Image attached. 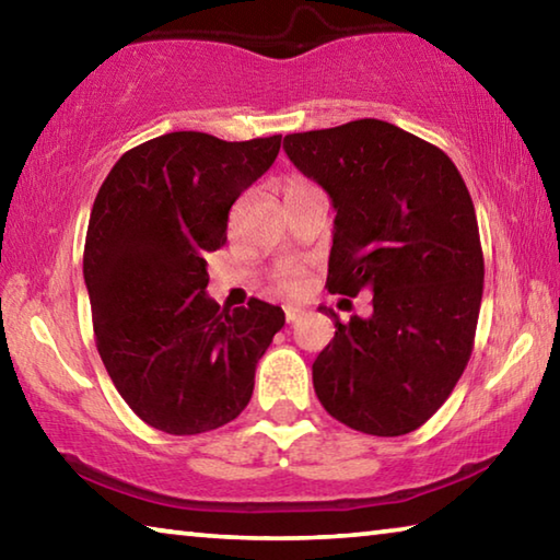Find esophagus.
Instances as JSON below:
<instances>
[{
  "mask_svg": "<svg viewBox=\"0 0 560 560\" xmlns=\"http://www.w3.org/2000/svg\"><path fill=\"white\" fill-rule=\"evenodd\" d=\"M283 314H287L289 324H293V320H299L303 316V308L301 306H287V308H283Z\"/></svg>",
  "mask_w": 560,
  "mask_h": 560,
  "instance_id": "1",
  "label": "esophagus"
}]
</instances>
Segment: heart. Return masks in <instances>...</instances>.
<instances>
[{
  "label": "heart",
  "mask_w": 560,
  "mask_h": 560,
  "mask_svg": "<svg viewBox=\"0 0 560 560\" xmlns=\"http://www.w3.org/2000/svg\"><path fill=\"white\" fill-rule=\"evenodd\" d=\"M308 189H314V185H311L308 179L289 177L287 185H283V200H291V197L308 192ZM271 281H273V289L281 293H299L303 291V287H306V267L293 261L281 264V267L273 269Z\"/></svg>",
  "instance_id": "obj_1"
}]
</instances>
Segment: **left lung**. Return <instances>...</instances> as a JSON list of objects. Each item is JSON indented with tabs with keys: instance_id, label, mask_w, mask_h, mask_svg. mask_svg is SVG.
<instances>
[{
	"instance_id": "8db88e82",
	"label": "left lung",
	"mask_w": 560,
	"mask_h": 560,
	"mask_svg": "<svg viewBox=\"0 0 560 560\" xmlns=\"http://www.w3.org/2000/svg\"><path fill=\"white\" fill-rule=\"evenodd\" d=\"M283 150L336 207L330 293H373L314 363L330 417L375 438L422 428L452 395L477 334L485 254L469 189L438 145L393 122L291 132Z\"/></svg>"
}]
</instances>
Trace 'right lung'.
<instances>
[{
	"label": "right lung",
	"mask_w": 560,
	"mask_h": 560,
	"mask_svg": "<svg viewBox=\"0 0 560 560\" xmlns=\"http://www.w3.org/2000/svg\"><path fill=\"white\" fill-rule=\"evenodd\" d=\"M279 148L281 136L226 143L177 130L122 153L103 179L83 249L93 334L116 390L150 428L210 432L252 400L283 311L259 299L220 308L205 293V257Z\"/></svg>",
	"instance_id": "add662e5"
}]
</instances>
